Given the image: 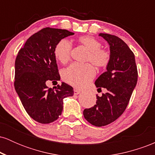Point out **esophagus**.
Segmentation results:
<instances>
[{
    "instance_id": "34e87169",
    "label": "esophagus",
    "mask_w": 155,
    "mask_h": 155,
    "mask_svg": "<svg viewBox=\"0 0 155 155\" xmlns=\"http://www.w3.org/2000/svg\"><path fill=\"white\" fill-rule=\"evenodd\" d=\"M80 92H81V90H77V89H75V90H74V95H79Z\"/></svg>"
}]
</instances>
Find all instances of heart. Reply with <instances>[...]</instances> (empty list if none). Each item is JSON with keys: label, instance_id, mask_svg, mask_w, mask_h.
Masks as SVG:
<instances>
[{"label": "heart", "instance_id": "b5f03b06", "mask_svg": "<svg viewBox=\"0 0 155 155\" xmlns=\"http://www.w3.org/2000/svg\"><path fill=\"white\" fill-rule=\"evenodd\" d=\"M79 45L89 51L87 60L97 68H104L110 61V54L107 50L101 49V44L99 41L90 35H84L77 39ZM71 45L67 40H60L55 46L54 55L60 63H68L71 58ZM95 76V69L91 64L74 63L64 69L62 77L65 82L75 87H82L91 81Z\"/></svg>", "mask_w": 155, "mask_h": 155}]
</instances>
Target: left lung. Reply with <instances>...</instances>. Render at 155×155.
Masks as SVG:
<instances>
[{
  "label": "left lung",
  "mask_w": 155,
  "mask_h": 155,
  "mask_svg": "<svg viewBox=\"0 0 155 155\" xmlns=\"http://www.w3.org/2000/svg\"><path fill=\"white\" fill-rule=\"evenodd\" d=\"M109 45L110 61L106 71L96 79L97 90H107L97 96L93 107L84 110V118L96 127H102L118 119L124 111L138 80L135 55L122 39L107 33H100Z\"/></svg>",
  "instance_id": "left-lung-1"
}]
</instances>
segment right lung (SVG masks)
<instances>
[{
    "mask_svg": "<svg viewBox=\"0 0 155 155\" xmlns=\"http://www.w3.org/2000/svg\"><path fill=\"white\" fill-rule=\"evenodd\" d=\"M74 34L67 30L44 28L27 40L16 58L15 90L28 115L39 123L58 120L63 111V99L74 95V89L65 82L55 90L46 84L60 79L54 55L55 46Z\"/></svg>",
    "mask_w": 155,
    "mask_h": 155,
    "instance_id": "obj_1",
    "label": "right lung"
}]
</instances>
